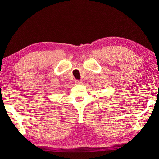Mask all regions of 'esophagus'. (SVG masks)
<instances>
[{
	"instance_id": "obj_1",
	"label": "esophagus",
	"mask_w": 159,
	"mask_h": 159,
	"mask_svg": "<svg viewBox=\"0 0 159 159\" xmlns=\"http://www.w3.org/2000/svg\"><path fill=\"white\" fill-rule=\"evenodd\" d=\"M75 83H76V84H81V83H82V80H75Z\"/></svg>"
}]
</instances>
